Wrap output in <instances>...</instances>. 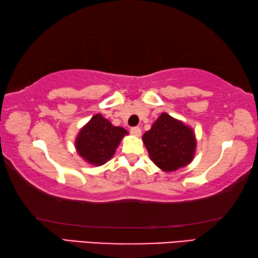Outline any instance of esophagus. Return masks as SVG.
<instances>
[{"label":"esophagus","mask_w":258,"mask_h":258,"mask_svg":"<svg viewBox=\"0 0 258 258\" xmlns=\"http://www.w3.org/2000/svg\"><path fill=\"white\" fill-rule=\"evenodd\" d=\"M131 133L135 135V137H140V135H141V128L138 127V126H135V127L131 128Z\"/></svg>","instance_id":"1"}]
</instances>
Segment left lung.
<instances>
[{
  "label": "left lung",
  "mask_w": 258,
  "mask_h": 258,
  "mask_svg": "<svg viewBox=\"0 0 258 258\" xmlns=\"http://www.w3.org/2000/svg\"><path fill=\"white\" fill-rule=\"evenodd\" d=\"M142 140L151 160L165 172L189 165L197 146L194 130L166 112L143 134Z\"/></svg>",
  "instance_id": "obj_1"
}]
</instances>
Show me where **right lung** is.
Segmentation results:
<instances>
[{"label":"right lung","instance_id":"add662e5","mask_svg":"<svg viewBox=\"0 0 258 258\" xmlns=\"http://www.w3.org/2000/svg\"><path fill=\"white\" fill-rule=\"evenodd\" d=\"M126 134L127 131L125 128L113 126L101 113H97L81 128L75 147L78 155L85 161L100 166L111 158Z\"/></svg>","mask_w":258,"mask_h":258}]
</instances>
